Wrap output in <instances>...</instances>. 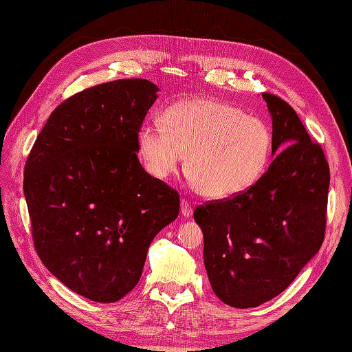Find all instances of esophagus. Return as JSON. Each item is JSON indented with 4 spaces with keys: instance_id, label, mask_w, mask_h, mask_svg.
<instances>
[{
    "instance_id": "obj_1",
    "label": "esophagus",
    "mask_w": 352,
    "mask_h": 352,
    "mask_svg": "<svg viewBox=\"0 0 352 352\" xmlns=\"http://www.w3.org/2000/svg\"><path fill=\"white\" fill-rule=\"evenodd\" d=\"M182 214L184 215V217H190V215L193 214V208H192L190 202L186 199H182Z\"/></svg>"
}]
</instances>
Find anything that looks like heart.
I'll list each match as a JSON object with an SVG mask.
<instances>
[{"mask_svg": "<svg viewBox=\"0 0 352 352\" xmlns=\"http://www.w3.org/2000/svg\"><path fill=\"white\" fill-rule=\"evenodd\" d=\"M164 128L142 124L137 146L147 173L174 174L186 156V174L197 193L229 199L253 187L266 173L272 133L238 108L214 99H184L166 108Z\"/></svg>", "mask_w": 352, "mask_h": 352, "instance_id": "obj_1", "label": "heart"}]
</instances>
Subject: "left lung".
Segmentation results:
<instances>
[{
    "label": "left lung",
    "instance_id": "obj_1",
    "mask_svg": "<svg viewBox=\"0 0 352 352\" xmlns=\"http://www.w3.org/2000/svg\"><path fill=\"white\" fill-rule=\"evenodd\" d=\"M272 117V164L232 199L197 206L212 292L233 308H256L283 293L318 253L326 230L329 164L299 116L262 94Z\"/></svg>",
    "mask_w": 352,
    "mask_h": 352
}]
</instances>
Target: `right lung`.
<instances>
[{
    "label": "right lung",
    "mask_w": 352,
    "mask_h": 352,
    "mask_svg": "<svg viewBox=\"0 0 352 352\" xmlns=\"http://www.w3.org/2000/svg\"><path fill=\"white\" fill-rule=\"evenodd\" d=\"M157 90L124 78L76 94L50 114L26 160L35 250L62 284L94 302L128 294L151 241L178 217L177 190L147 174L137 156Z\"/></svg>",
    "instance_id": "1"
}]
</instances>
